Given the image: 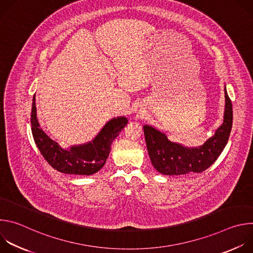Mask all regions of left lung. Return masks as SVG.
Returning a JSON list of instances; mask_svg holds the SVG:
<instances>
[{"label":"left lung","mask_w":253,"mask_h":253,"mask_svg":"<svg viewBox=\"0 0 253 253\" xmlns=\"http://www.w3.org/2000/svg\"><path fill=\"white\" fill-rule=\"evenodd\" d=\"M232 104L225 89L223 124L199 148H186L169 141L165 134L151 126L143 127L150 160L164 175L201 173L210 167L226 146L232 127Z\"/></svg>","instance_id":"8db88e82"}]
</instances>
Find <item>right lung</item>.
<instances>
[{
    "label": "right lung",
    "mask_w": 253,
    "mask_h": 253,
    "mask_svg": "<svg viewBox=\"0 0 253 253\" xmlns=\"http://www.w3.org/2000/svg\"><path fill=\"white\" fill-rule=\"evenodd\" d=\"M35 100L34 95L31 113L34 141L45 160L54 169L66 174L92 175L98 172L109 156L113 141L128 123L124 117L112 119L104 126L93 142L66 150L40 128Z\"/></svg>",
    "instance_id": "obj_1"
}]
</instances>
